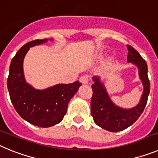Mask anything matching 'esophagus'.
I'll return each instance as SVG.
<instances>
[{
  "mask_svg": "<svg viewBox=\"0 0 158 158\" xmlns=\"http://www.w3.org/2000/svg\"><path fill=\"white\" fill-rule=\"evenodd\" d=\"M80 81L82 84H88L89 81V77L88 75H83L81 77Z\"/></svg>",
  "mask_w": 158,
  "mask_h": 158,
  "instance_id": "obj_1",
  "label": "esophagus"
}]
</instances>
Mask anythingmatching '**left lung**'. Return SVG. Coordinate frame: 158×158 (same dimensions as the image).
Listing matches in <instances>:
<instances>
[{
  "label": "left lung",
  "mask_w": 158,
  "mask_h": 158,
  "mask_svg": "<svg viewBox=\"0 0 158 158\" xmlns=\"http://www.w3.org/2000/svg\"><path fill=\"white\" fill-rule=\"evenodd\" d=\"M127 61L138 66L144 91L139 104L131 109H123L117 107L110 100L103 84L97 77H93L92 85L93 96L91 99V114L93 120L103 129L111 132H118L129 127L140 117L147 104L150 84L148 77L147 64L139 53L131 46L127 45Z\"/></svg>",
  "instance_id": "left-lung-1"
}]
</instances>
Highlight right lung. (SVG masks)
<instances>
[{"instance_id":"add662e5","label":"right lung","mask_w":158,"mask_h":158,"mask_svg":"<svg viewBox=\"0 0 158 158\" xmlns=\"http://www.w3.org/2000/svg\"><path fill=\"white\" fill-rule=\"evenodd\" d=\"M47 40H36L26 43L13 57L9 67L8 93L14 108L23 119L35 126L50 127L63 119L69 100L81 85L79 81L61 84L45 90H36L26 83L23 61L30 47Z\"/></svg>"}]
</instances>
